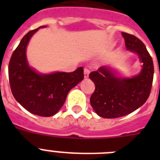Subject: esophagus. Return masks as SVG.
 <instances>
[{
  "label": "esophagus",
  "instance_id": "34e87169",
  "mask_svg": "<svg viewBox=\"0 0 160 160\" xmlns=\"http://www.w3.org/2000/svg\"><path fill=\"white\" fill-rule=\"evenodd\" d=\"M89 74H90V70L88 69H84V78H87L89 77Z\"/></svg>",
  "mask_w": 160,
  "mask_h": 160
}]
</instances>
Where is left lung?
<instances>
[{
	"instance_id": "left-lung-1",
	"label": "left lung",
	"mask_w": 160,
	"mask_h": 160,
	"mask_svg": "<svg viewBox=\"0 0 160 160\" xmlns=\"http://www.w3.org/2000/svg\"><path fill=\"white\" fill-rule=\"evenodd\" d=\"M127 49L136 53L142 70L131 78L122 77L114 68L102 66L90 73L95 85L90 104L98 115L114 118L131 114L146 102L152 90L154 65L146 46L138 38L122 32Z\"/></svg>"
}]
</instances>
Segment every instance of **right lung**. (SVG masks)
<instances>
[{"mask_svg": "<svg viewBox=\"0 0 160 160\" xmlns=\"http://www.w3.org/2000/svg\"><path fill=\"white\" fill-rule=\"evenodd\" d=\"M39 28L27 32L12 53L8 64V79L15 99L29 112L42 117L53 116L62 108L72 88L84 78L83 68L75 71L38 73L26 58L30 38Z\"/></svg>", "mask_w": 160, "mask_h": 160, "instance_id": "1", "label": "right lung"}]
</instances>
